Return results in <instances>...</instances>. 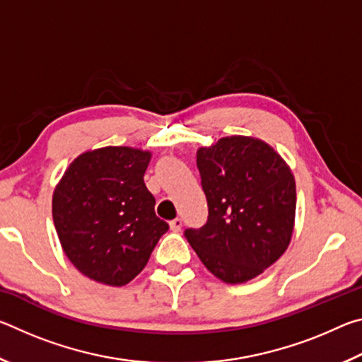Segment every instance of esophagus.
<instances>
[{
	"instance_id": "obj_1",
	"label": "esophagus",
	"mask_w": 362,
	"mask_h": 362,
	"mask_svg": "<svg viewBox=\"0 0 362 362\" xmlns=\"http://www.w3.org/2000/svg\"><path fill=\"white\" fill-rule=\"evenodd\" d=\"M169 226H170V230H173V231L179 233V231L182 230V218L177 217V218H174V220H170Z\"/></svg>"
}]
</instances>
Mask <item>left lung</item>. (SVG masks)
<instances>
[{
  "label": "left lung",
  "mask_w": 362,
  "mask_h": 362,
  "mask_svg": "<svg viewBox=\"0 0 362 362\" xmlns=\"http://www.w3.org/2000/svg\"><path fill=\"white\" fill-rule=\"evenodd\" d=\"M209 216L185 230L204 267L226 284L259 276L289 247L296 223V180L273 146L230 136L196 151Z\"/></svg>",
  "instance_id": "obj_1"
}]
</instances>
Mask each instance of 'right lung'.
<instances>
[{"label": "right lung", "mask_w": 362, "mask_h": 362, "mask_svg": "<svg viewBox=\"0 0 362 362\" xmlns=\"http://www.w3.org/2000/svg\"><path fill=\"white\" fill-rule=\"evenodd\" d=\"M151 151L103 146L84 151L52 194V218L65 255L95 283L121 287L145 268L169 225L156 217L144 174Z\"/></svg>", "instance_id": "obj_1"}]
</instances>
